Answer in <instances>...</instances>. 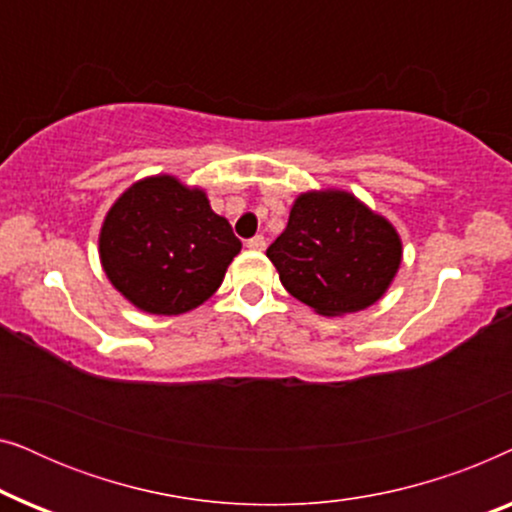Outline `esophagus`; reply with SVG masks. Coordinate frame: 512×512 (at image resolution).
Returning a JSON list of instances; mask_svg holds the SVG:
<instances>
[{"label":"esophagus","mask_w":512,"mask_h":512,"mask_svg":"<svg viewBox=\"0 0 512 512\" xmlns=\"http://www.w3.org/2000/svg\"><path fill=\"white\" fill-rule=\"evenodd\" d=\"M247 247H249L251 251H263V249H265V237H263V235L251 237V240H247Z\"/></svg>","instance_id":"esophagus-1"}]
</instances>
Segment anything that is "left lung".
<instances>
[{
  "label": "left lung",
  "instance_id": "obj_1",
  "mask_svg": "<svg viewBox=\"0 0 512 512\" xmlns=\"http://www.w3.org/2000/svg\"><path fill=\"white\" fill-rule=\"evenodd\" d=\"M268 258L284 289L324 317L377 303L401 268L396 228L347 191H310L293 202Z\"/></svg>",
  "mask_w": 512,
  "mask_h": 512
}]
</instances>
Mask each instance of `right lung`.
<instances>
[{
  "mask_svg": "<svg viewBox=\"0 0 512 512\" xmlns=\"http://www.w3.org/2000/svg\"><path fill=\"white\" fill-rule=\"evenodd\" d=\"M240 249L205 191L170 174L132 184L100 230V261L114 289L142 312L167 317L214 296Z\"/></svg>",
  "mask_w": 512,
  "mask_h": 512,
  "instance_id": "add662e5",
  "label": "right lung"
}]
</instances>
